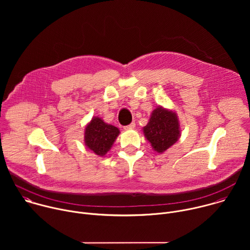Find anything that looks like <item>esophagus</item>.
I'll use <instances>...</instances> for the list:
<instances>
[{"label":"esophagus","mask_w":250,"mask_h":250,"mask_svg":"<svg viewBox=\"0 0 250 250\" xmlns=\"http://www.w3.org/2000/svg\"><path fill=\"white\" fill-rule=\"evenodd\" d=\"M134 127H135V124H134V123H131L130 125H125L124 128H125V129H132V128H134Z\"/></svg>","instance_id":"1"}]
</instances>
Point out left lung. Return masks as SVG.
I'll return each instance as SVG.
<instances>
[{"label": "left lung", "mask_w": 250, "mask_h": 250, "mask_svg": "<svg viewBox=\"0 0 250 250\" xmlns=\"http://www.w3.org/2000/svg\"><path fill=\"white\" fill-rule=\"evenodd\" d=\"M154 151L163 153L179 139L181 135L178 116L172 110L159 105L150 116L148 124L142 128Z\"/></svg>", "instance_id": "obj_1"}]
</instances>
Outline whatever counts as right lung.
Returning a JSON list of instances; mask_svg holds the SVG:
<instances>
[{"mask_svg": "<svg viewBox=\"0 0 250 250\" xmlns=\"http://www.w3.org/2000/svg\"><path fill=\"white\" fill-rule=\"evenodd\" d=\"M119 134L118 127L104 123L99 117H93L85 127V146L95 154L104 156L111 149Z\"/></svg>", "mask_w": 250, "mask_h": 250, "instance_id": "add662e5", "label": "right lung"}]
</instances>
